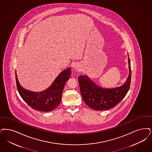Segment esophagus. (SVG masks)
I'll return each instance as SVG.
<instances>
[{"label": "esophagus", "instance_id": "esophagus-1", "mask_svg": "<svg viewBox=\"0 0 152 152\" xmlns=\"http://www.w3.org/2000/svg\"><path fill=\"white\" fill-rule=\"evenodd\" d=\"M74 69L77 71H79L81 69V66L80 64H76L74 66Z\"/></svg>", "mask_w": 152, "mask_h": 152}]
</instances>
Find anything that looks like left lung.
<instances>
[{
  "instance_id": "8db88e82",
  "label": "left lung",
  "mask_w": 152,
  "mask_h": 152,
  "mask_svg": "<svg viewBox=\"0 0 152 152\" xmlns=\"http://www.w3.org/2000/svg\"><path fill=\"white\" fill-rule=\"evenodd\" d=\"M128 56L129 75L126 81L119 87L103 88L97 85L86 75L79 77L80 90L85 104L95 110H106L115 107L126 96L129 89L131 69Z\"/></svg>"
}]
</instances>
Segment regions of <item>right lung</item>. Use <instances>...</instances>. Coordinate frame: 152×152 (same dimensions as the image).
Here are the masks:
<instances>
[{
  "label": "right lung",
  "mask_w": 152,
  "mask_h": 152,
  "mask_svg": "<svg viewBox=\"0 0 152 152\" xmlns=\"http://www.w3.org/2000/svg\"><path fill=\"white\" fill-rule=\"evenodd\" d=\"M71 69L69 67L63 70L48 89L39 92L30 91L22 87L18 82L16 71L18 93L25 102L33 109L45 112L53 111L61 103L64 85L71 75Z\"/></svg>",
  "instance_id": "add662e5"
}]
</instances>
